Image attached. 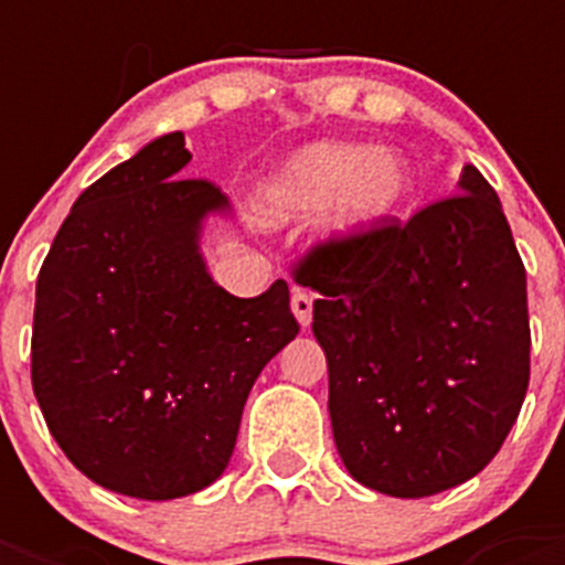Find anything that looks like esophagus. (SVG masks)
Wrapping results in <instances>:
<instances>
[{"instance_id": "obj_1", "label": "esophagus", "mask_w": 565, "mask_h": 565, "mask_svg": "<svg viewBox=\"0 0 565 565\" xmlns=\"http://www.w3.org/2000/svg\"><path fill=\"white\" fill-rule=\"evenodd\" d=\"M292 313H296V319H299L301 328L310 326V319H313V296H310L308 290H301V287H296L292 290Z\"/></svg>"}]
</instances>
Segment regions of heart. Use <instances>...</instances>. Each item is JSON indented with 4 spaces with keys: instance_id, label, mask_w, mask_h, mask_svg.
<instances>
[{
    "instance_id": "b5f03b06",
    "label": "heart",
    "mask_w": 565,
    "mask_h": 565,
    "mask_svg": "<svg viewBox=\"0 0 565 565\" xmlns=\"http://www.w3.org/2000/svg\"><path fill=\"white\" fill-rule=\"evenodd\" d=\"M411 190V167L393 149L319 140L296 149L275 170L266 195L278 216H308L331 204L328 231L363 237L393 220Z\"/></svg>"
}]
</instances>
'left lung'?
<instances>
[{
    "label": "left lung",
    "mask_w": 565,
    "mask_h": 565,
    "mask_svg": "<svg viewBox=\"0 0 565 565\" xmlns=\"http://www.w3.org/2000/svg\"><path fill=\"white\" fill-rule=\"evenodd\" d=\"M328 361L337 451L354 481L425 499L499 455L531 377L525 264L472 163L460 193L292 266Z\"/></svg>",
    "instance_id": "1"
}]
</instances>
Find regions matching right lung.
<instances>
[{
    "label": "right lung",
    "mask_w": 565,
    "mask_h": 565,
    "mask_svg": "<svg viewBox=\"0 0 565 565\" xmlns=\"http://www.w3.org/2000/svg\"><path fill=\"white\" fill-rule=\"evenodd\" d=\"M172 131L75 199L38 275L31 386L78 472L167 501L225 472L248 390L299 334L290 287L237 299L204 269L199 231L228 199L179 179Z\"/></svg>",
    "instance_id": "1"
}]
</instances>
